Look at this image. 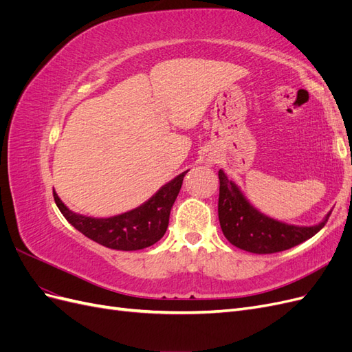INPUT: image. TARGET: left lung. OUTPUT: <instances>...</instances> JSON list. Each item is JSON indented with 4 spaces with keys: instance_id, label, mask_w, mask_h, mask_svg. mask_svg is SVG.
Instances as JSON below:
<instances>
[{
    "instance_id": "8db88e82",
    "label": "left lung",
    "mask_w": 352,
    "mask_h": 352,
    "mask_svg": "<svg viewBox=\"0 0 352 352\" xmlns=\"http://www.w3.org/2000/svg\"><path fill=\"white\" fill-rule=\"evenodd\" d=\"M219 221L226 239L235 247L254 254H273L289 250L314 236L330 216L316 226H292L270 219L255 210L239 188L219 170Z\"/></svg>"
}]
</instances>
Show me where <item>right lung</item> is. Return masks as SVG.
<instances>
[{
    "instance_id": "add662e5",
    "label": "right lung",
    "mask_w": 352,
    "mask_h": 352,
    "mask_svg": "<svg viewBox=\"0 0 352 352\" xmlns=\"http://www.w3.org/2000/svg\"><path fill=\"white\" fill-rule=\"evenodd\" d=\"M185 175L186 172L164 185L141 207L109 219H92L74 214L63 204L56 192H52V195L61 214L85 236L111 250L136 251L151 247L164 236L168 226L170 210L182 188Z\"/></svg>"
}]
</instances>
